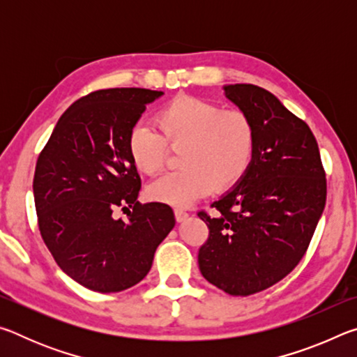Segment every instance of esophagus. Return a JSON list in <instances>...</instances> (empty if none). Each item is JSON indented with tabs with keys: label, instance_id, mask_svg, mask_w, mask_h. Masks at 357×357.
Instances as JSON below:
<instances>
[{
	"label": "esophagus",
	"instance_id": "1",
	"mask_svg": "<svg viewBox=\"0 0 357 357\" xmlns=\"http://www.w3.org/2000/svg\"><path fill=\"white\" fill-rule=\"evenodd\" d=\"M174 217H176L178 222H184L189 217V213H185L183 209H174Z\"/></svg>",
	"mask_w": 357,
	"mask_h": 357
}]
</instances>
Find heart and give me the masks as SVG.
<instances>
[{
  "mask_svg": "<svg viewBox=\"0 0 357 357\" xmlns=\"http://www.w3.org/2000/svg\"><path fill=\"white\" fill-rule=\"evenodd\" d=\"M162 135L137 124L129 135V153L138 170L154 174L165 164L167 143L184 144L179 164L148 185V197L176 208L190 206L214 189L225 190L244 178L255 155L257 134L244 112L225 110L214 102L179 96L155 114Z\"/></svg>",
  "mask_w": 357,
  "mask_h": 357,
  "instance_id": "heart-1",
  "label": "heart"
}]
</instances>
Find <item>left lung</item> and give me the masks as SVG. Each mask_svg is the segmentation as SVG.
Returning a JSON list of instances; mask_svg holds the SVG:
<instances>
[{"instance_id":"left-lung-1","label":"left lung","mask_w":357,"mask_h":357,"mask_svg":"<svg viewBox=\"0 0 357 357\" xmlns=\"http://www.w3.org/2000/svg\"><path fill=\"white\" fill-rule=\"evenodd\" d=\"M223 91L255 126V155L244 178L213 203L215 217L198 213L209 228L198 266L217 288L249 296L304 257L326 204V174L310 128L273 93L247 83Z\"/></svg>"}]
</instances>
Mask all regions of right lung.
Returning <instances> with one entry per match:
<instances>
[{"label":"right lung","mask_w":357,"mask_h":357,"mask_svg":"<svg viewBox=\"0 0 357 357\" xmlns=\"http://www.w3.org/2000/svg\"><path fill=\"white\" fill-rule=\"evenodd\" d=\"M162 96L144 88L84 96L58 119L36 164L42 239L59 268L93 291L118 293L143 280L176 223L168 204L138 202L142 181L129 153L130 130ZM116 207L128 220L112 215Z\"/></svg>","instance_id":"add662e5"}]
</instances>
